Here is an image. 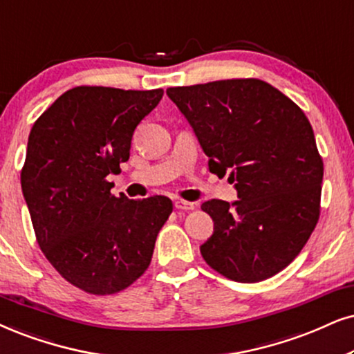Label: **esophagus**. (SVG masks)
I'll return each mask as SVG.
<instances>
[{
  "mask_svg": "<svg viewBox=\"0 0 354 354\" xmlns=\"http://www.w3.org/2000/svg\"><path fill=\"white\" fill-rule=\"evenodd\" d=\"M174 207L180 209V210H192V209H194V204L187 203V201L178 199V201H174Z\"/></svg>",
  "mask_w": 354,
  "mask_h": 354,
  "instance_id": "34e87169",
  "label": "esophagus"
}]
</instances>
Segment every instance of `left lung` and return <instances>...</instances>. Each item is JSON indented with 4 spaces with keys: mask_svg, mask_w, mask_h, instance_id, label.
<instances>
[{
    "mask_svg": "<svg viewBox=\"0 0 354 354\" xmlns=\"http://www.w3.org/2000/svg\"><path fill=\"white\" fill-rule=\"evenodd\" d=\"M217 176L230 173L239 201L201 205L214 234L205 263L236 283L277 274L301 253L320 217L324 162L304 111L257 78L168 88Z\"/></svg>",
    "mask_w": 354,
    "mask_h": 354,
    "instance_id": "obj_1",
    "label": "left lung"
}]
</instances>
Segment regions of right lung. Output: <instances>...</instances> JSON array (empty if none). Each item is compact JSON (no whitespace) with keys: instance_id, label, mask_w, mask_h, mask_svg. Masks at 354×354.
I'll list each match as a JSON object with an SVG mask.
<instances>
[{"instance_id":"right-lung-1","label":"right lung","mask_w":354,"mask_h":354,"mask_svg":"<svg viewBox=\"0 0 354 354\" xmlns=\"http://www.w3.org/2000/svg\"><path fill=\"white\" fill-rule=\"evenodd\" d=\"M162 96V88L77 86L30 129L21 186L35 239L62 277L88 294L136 283L173 212L165 196H113L106 180L127 162L133 131Z\"/></svg>"}]
</instances>
